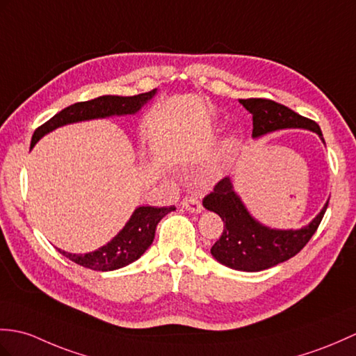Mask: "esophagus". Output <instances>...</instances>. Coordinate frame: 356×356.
Listing matches in <instances>:
<instances>
[{
	"instance_id": "34e87169",
	"label": "esophagus",
	"mask_w": 356,
	"mask_h": 356,
	"mask_svg": "<svg viewBox=\"0 0 356 356\" xmlns=\"http://www.w3.org/2000/svg\"><path fill=\"white\" fill-rule=\"evenodd\" d=\"M181 208L189 211V212H195V213H200L203 211L202 202L198 200L197 197H185L184 200H181Z\"/></svg>"
}]
</instances>
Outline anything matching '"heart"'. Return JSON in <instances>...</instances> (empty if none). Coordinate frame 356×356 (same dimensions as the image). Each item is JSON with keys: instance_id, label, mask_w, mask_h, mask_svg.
I'll use <instances>...</instances> for the list:
<instances>
[{"instance_id": "obj_1", "label": "heart", "mask_w": 356, "mask_h": 356, "mask_svg": "<svg viewBox=\"0 0 356 356\" xmlns=\"http://www.w3.org/2000/svg\"><path fill=\"white\" fill-rule=\"evenodd\" d=\"M225 145L226 147H232L234 145V139L229 138L226 143H225ZM209 179H211V172L209 171H203V172H200V175H198V181H200V184H206V181H208Z\"/></svg>"}]
</instances>
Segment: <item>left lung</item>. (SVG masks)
<instances>
[{
	"label": "left lung",
	"mask_w": 356,
	"mask_h": 356,
	"mask_svg": "<svg viewBox=\"0 0 356 356\" xmlns=\"http://www.w3.org/2000/svg\"><path fill=\"white\" fill-rule=\"evenodd\" d=\"M253 117L252 138H261L284 129H305L325 139L317 122H314L286 106L264 98L239 100ZM203 206L225 222L218 241L211 253L222 266L238 271H262L285 262L299 253L323 218L327 202L309 225L300 229H275L262 225L245 208L241 197L234 189V180L225 177L204 197Z\"/></svg>",
	"instance_id": "obj_1"
}]
</instances>
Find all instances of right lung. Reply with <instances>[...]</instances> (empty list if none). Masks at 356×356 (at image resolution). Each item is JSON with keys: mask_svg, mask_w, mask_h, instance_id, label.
<instances>
[{"mask_svg": "<svg viewBox=\"0 0 356 356\" xmlns=\"http://www.w3.org/2000/svg\"><path fill=\"white\" fill-rule=\"evenodd\" d=\"M156 92H158V89H153L150 92L134 97L103 95L89 102L71 104L68 107H65L59 113H56L51 120H48L45 124H42V126L35 130L30 148L35 147L38 140L47 134H49V131L66 126V124L109 117H124V115H135L136 112L143 109L144 104L152 100ZM172 211H176L175 206H170V208L138 206L134 213H131L129 221L126 222V226H124L109 243L100 247V249L85 254L68 253L60 249L59 252L72 262L90 270L112 271L122 268L129 266V264L135 262L145 253V250L153 243L158 222Z\"/></svg>", "mask_w": 356, "mask_h": 356, "instance_id": "1", "label": "right lung"}]
</instances>
